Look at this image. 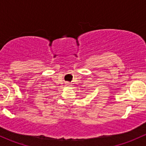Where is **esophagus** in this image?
Returning a JSON list of instances; mask_svg holds the SVG:
<instances>
[{"instance_id":"obj_1","label":"esophagus","mask_w":146,"mask_h":146,"mask_svg":"<svg viewBox=\"0 0 146 146\" xmlns=\"http://www.w3.org/2000/svg\"><path fill=\"white\" fill-rule=\"evenodd\" d=\"M66 85H67V86H70V83H68V82H67Z\"/></svg>"}]
</instances>
